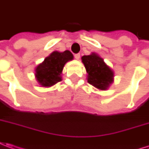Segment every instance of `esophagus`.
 Returning <instances> with one entry per match:
<instances>
[{
	"mask_svg": "<svg viewBox=\"0 0 149 149\" xmlns=\"http://www.w3.org/2000/svg\"><path fill=\"white\" fill-rule=\"evenodd\" d=\"M74 57H75V59H77V60H79V59L80 58V54H79V53H77V54H74Z\"/></svg>",
	"mask_w": 149,
	"mask_h": 149,
	"instance_id": "34e87169",
	"label": "esophagus"
}]
</instances>
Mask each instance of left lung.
<instances>
[{
    "label": "left lung",
    "instance_id": "obj_1",
    "mask_svg": "<svg viewBox=\"0 0 149 149\" xmlns=\"http://www.w3.org/2000/svg\"><path fill=\"white\" fill-rule=\"evenodd\" d=\"M81 59L88 73V84L99 90H107L113 82L114 73L104 63L103 58L96 53H92L88 56H83Z\"/></svg>",
    "mask_w": 149,
    "mask_h": 149
}]
</instances>
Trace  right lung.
I'll use <instances>...</instances> for the list:
<instances>
[{
	"mask_svg": "<svg viewBox=\"0 0 149 149\" xmlns=\"http://www.w3.org/2000/svg\"><path fill=\"white\" fill-rule=\"evenodd\" d=\"M74 58L69 50L62 53L54 51L38 65L35 70L36 79L41 87H51L61 81V72L65 64Z\"/></svg>",
	"mask_w": 149,
	"mask_h": 149,
	"instance_id": "obj_1",
	"label": "right lung"
}]
</instances>
